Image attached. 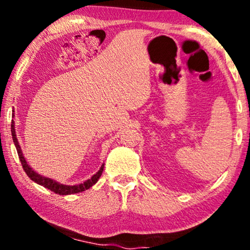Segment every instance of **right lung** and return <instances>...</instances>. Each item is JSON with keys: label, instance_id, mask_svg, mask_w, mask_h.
I'll list each match as a JSON object with an SVG mask.
<instances>
[{"label": "right lung", "instance_id": "add662e5", "mask_svg": "<svg viewBox=\"0 0 250 250\" xmlns=\"http://www.w3.org/2000/svg\"><path fill=\"white\" fill-rule=\"evenodd\" d=\"M11 136H13V141H14V143H15V147H16L17 154H19L20 161H21V163H22V167H23L24 171L27 173L28 176L30 177V180H33L34 182L37 183V185H41L44 188H48L49 190L54 191L55 194L70 195V194L81 193V191H84L90 187H93V186L95 185L97 181H99L100 176L102 175L103 167H104V165H102V167L100 168V170L97 171L95 175H93V176H91V179L84 181L83 183H80V185H76V186H65V185H62V183H59V182H56V181L49 179V177L42 176V175L37 174L35 170H33V169H31L29 166H28L27 161H25L23 154H22L21 147H20L19 141H17L16 131H15V125H14V121L11 122Z\"/></svg>", "mask_w": 250, "mask_h": 250}]
</instances>
